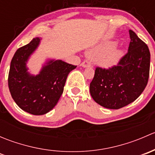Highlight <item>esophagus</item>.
<instances>
[{
	"label": "esophagus",
	"instance_id": "esophagus-1",
	"mask_svg": "<svg viewBox=\"0 0 155 155\" xmlns=\"http://www.w3.org/2000/svg\"><path fill=\"white\" fill-rule=\"evenodd\" d=\"M81 66H82V68H91V65L90 62L83 61L82 64H81Z\"/></svg>",
	"mask_w": 155,
	"mask_h": 155
}]
</instances>
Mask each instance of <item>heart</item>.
Masks as SVG:
<instances>
[{
	"label": "heart",
	"mask_w": 155,
	"mask_h": 155,
	"mask_svg": "<svg viewBox=\"0 0 155 155\" xmlns=\"http://www.w3.org/2000/svg\"><path fill=\"white\" fill-rule=\"evenodd\" d=\"M117 41H107L97 45L89 51V55L94 58L97 64L103 68L116 66L124 56L123 48H116Z\"/></svg>",
	"instance_id": "obj_1"
}]
</instances>
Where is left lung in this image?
<instances>
[{
  "label": "left lung",
  "instance_id": "8db88e82",
  "mask_svg": "<svg viewBox=\"0 0 155 155\" xmlns=\"http://www.w3.org/2000/svg\"><path fill=\"white\" fill-rule=\"evenodd\" d=\"M128 51L117 66L108 70L97 68L90 83L92 98L107 109H118L140 96L148 83L150 51L148 46L129 30Z\"/></svg>",
  "mask_w": 155,
  "mask_h": 155
}]
</instances>
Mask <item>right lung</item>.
Here are the masks:
<instances>
[{
	"mask_svg": "<svg viewBox=\"0 0 155 155\" xmlns=\"http://www.w3.org/2000/svg\"><path fill=\"white\" fill-rule=\"evenodd\" d=\"M41 40V37H35L15 51L8 76L9 89L15 104L35 115L46 114L55 107L68 74L76 68L62 60L47 58L38 74L31 73L28 62Z\"/></svg>",
	"mask_w": 155,
	"mask_h": 155,
	"instance_id": "obj_1",
	"label": "right lung"
}]
</instances>
